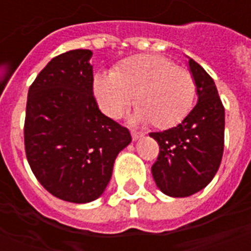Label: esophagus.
Returning <instances> with one entry per match:
<instances>
[{
  "label": "esophagus",
  "instance_id": "1",
  "mask_svg": "<svg viewBox=\"0 0 251 251\" xmlns=\"http://www.w3.org/2000/svg\"><path fill=\"white\" fill-rule=\"evenodd\" d=\"M142 137H144V133H141V131L131 130V138H133V141H137V140H140Z\"/></svg>",
  "mask_w": 251,
  "mask_h": 251
}]
</instances>
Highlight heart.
<instances>
[{"label":"heart","instance_id":"obj_1","mask_svg":"<svg viewBox=\"0 0 251 251\" xmlns=\"http://www.w3.org/2000/svg\"><path fill=\"white\" fill-rule=\"evenodd\" d=\"M93 91L110 118L122 115L133 100V118L156 129H171L192 109L196 84L192 74L161 55H136L121 60L113 72L97 74Z\"/></svg>","mask_w":251,"mask_h":251}]
</instances>
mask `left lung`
Masks as SVG:
<instances>
[{
  "label": "left lung",
  "instance_id": "obj_1",
  "mask_svg": "<svg viewBox=\"0 0 251 251\" xmlns=\"http://www.w3.org/2000/svg\"><path fill=\"white\" fill-rule=\"evenodd\" d=\"M188 66L198 103L181 124L149 134L160 147L152 165L153 179L172 198L191 196L204 188L219 169L225 147V107L215 83L194 59Z\"/></svg>",
  "mask_w": 251,
  "mask_h": 251
}]
</instances>
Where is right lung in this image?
<instances>
[{"mask_svg":"<svg viewBox=\"0 0 251 251\" xmlns=\"http://www.w3.org/2000/svg\"><path fill=\"white\" fill-rule=\"evenodd\" d=\"M90 50L53 57L28 91L26 158L44 188L59 199L88 203L109 184L129 130L100 113L93 93Z\"/></svg>","mask_w":251,"mask_h":251,"instance_id":"add662e5","label":"right lung"}]
</instances>
